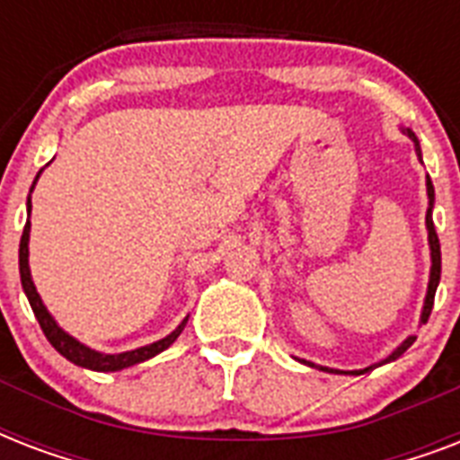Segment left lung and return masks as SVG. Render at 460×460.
Listing matches in <instances>:
<instances>
[{"label":"left lung","instance_id":"8db88e82","mask_svg":"<svg viewBox=\"0 0 460 460\" xmlns=\"http://www.w3.org/2000/svg\"><path fill=\"white\" fill-rule=\"evenodd\" d=\"M403 133H406L408 138L413 140L415 146V153H418V157H422L420 153V140H418V136H415L411 128H403ZM425 186H428V215H425V226H428V243H429V260H432V267H429V281H428V294H425V303H422V313H420V324H425L429 317V313H432V305H435V294H437V287H439V277H442V251H439V238H437V231H435V222H432V208H435V186H432V181H425ZM418 339L415 334H411L408 339H403L401 341V346H396V349L389 353V356L382 360V363H375L370 365V367H363V370H334V367H324V365H314L310 363V360H303V358H298L301 363L310 365V367H320L322 372H341V375H363V372H370L375 370V367H379V365L385 363H392V360H396V358H401L403 353H406L411 346H413V341Z\"/></svg>","mask_w":460,"mask_h":460}]
</instances>
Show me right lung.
I'll list each match as a JSON object with an SVG mask.
<instances>
[{
	"instance_id": "right-lung-1",
	"label": "right lung",
	"mask_w": 460,
	"mask_h": 460,
	"mask_svg": "<svg viewBox=\"0 0 460 460\" xmlns=\"http://www.w3.org/2000/svg\"><path fill=\"white\" fill-rule=\"evenodd\" d=\"M40 173H42V169H40L38 176H35V181H32L31 193H32V188H35V183H38ZM25 208H28V222H25L23 236H21V245H18V270H21V284H23V291H25V296H28V303H31L32 313H35V317H38L40 327H42V332H45L47 341L52 343L54 349L59 350L61 356L66 358V360H71L74 365H78V367H85V370L119 372V370H124V367H131V365L146 363V360H150V358H155L157 353L166 350L173 341H176V339H179V334L183 332V327H186L188 317H183V322H181L179 327L173 329L172 334H166L164 339H159V341H155V343H147V346H140V349L124 350V353H102V350L90 349V346H85V343L78 341L75 336H71L68 332H64V329L57 324V320L52 317V313L47 310V305L42 303V298H40L38 288H35V284H32L31 265H28V243H31V209H32L31 195H28Z\"/></svg>"
}]
</instances>
